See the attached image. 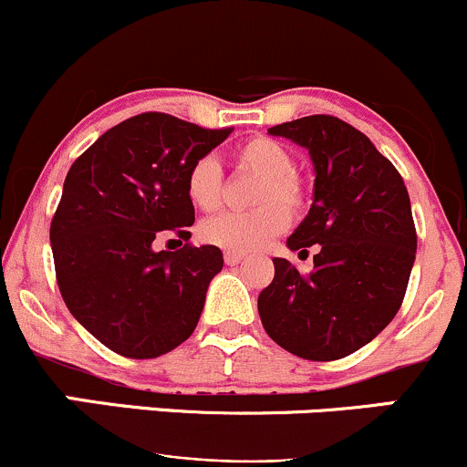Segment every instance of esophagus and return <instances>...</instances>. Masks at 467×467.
I'll return each instance as SVG.
<instances>
[{
    "instance_id": "obj_1",
    "label": "esophagus",
    "mask_w": 467,
    "mask_h": 467,
    "mask_svg": "<svg viewBox=\"0 0 467 467\" xmlns=\"http://www.w3.org/2000/svg\"><path fill=\"white\" fill-rule=\"evenodd\" d=\"M244 258V254H238V252H227L224 254V263H227V265H238L240 261H243Z\"/></svg>"
}]
</instances>
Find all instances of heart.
Returning <instances> with one entry per match:
<instances>
[{"mask_svg": "<svg viewBox=\"0 0 467 467\" xmlns=\"http://www.w3.org/2000/svg\"><path fill=\"white\" fill-rule=\"evenodd\" d=\"M243 171L261 177L252 211H229L200 224V238L227 252H258L290 223V213L306 206V182L296 175L290 150L269 137H254L235 150ZM186 195L200 211H215L224 198L223 168L215 157H200L186 172Z\"/></svg>", "mask_w": 467, "mask_h": 467, "instance_id": "obj_1", "label": "heart"}]
</instances>
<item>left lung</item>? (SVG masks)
<instances>
[{
  "mask_svg": "<svg viewBox=\"0 0 467 467\" xmlns=\"http://www.w3.org/2000/svg\"><path fill=\"white\" fill-rule=\"evenodd\" d=\"M267 132L310 152L315 195L287 247L299 256L319 247L307 276L274 258L258 295L263 328L304 359L346 358L378 337L405 299L416 258L410 193L371 139L337 117L312 114Z\"/></svg>",
  "mask_w": 467,
  "mask_h": 467,
  "instance_id": "obj_1",
  "label": "left lung"
}]
</instances>
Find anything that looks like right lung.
Instances as JSON below:
<instances>
[{"label":"right lung","instance_id":"obj_1","mask_svg":"<svg viewBox=\"0 0 467 467\" xmlns=\"http://www.w3.org/2000/svg\"><path fill=\"white\" fill-rule=\"evenodd\" d=\"M229 134L143 112L100 134L67 172L51 220L57 287L78 324L123 358H160L198 326L224 261L215 244L189 243L186 172ZM168 233L187 244L155 253Z\"/></svg>","mask_w":467,"mask_h":467}]
</instances>
